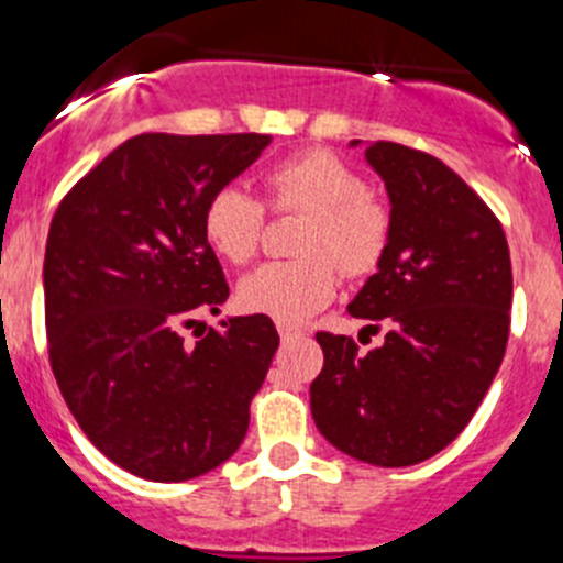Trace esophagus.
<instances>
[{
  "label": "esophagus",
  "mask_w": 563,
  "mask_h": 563,
  "mask_svg": "<svg viewBox=\"0 0 563 563\" xmlns=\"http://www.w3.org/2000/svg\"><path fill=\"white\" fill-rule=\"evenodd\" d=\"M277 332H280L283 341H291V338H302L305 330L297 324H288V321H277Z\"/></svg>",
  "instance_id": "34e87169"
}]
</instances>
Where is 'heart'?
Masks as SVG:
<instances>
[{
    "instance_id": "1",
    "label": "heart",
    "mask_w": 563,
    "mask_h": 563,
    "mask_svg": "<svg viewBox=\"0 0 563 563\" xmlns=\"http://www.w3.org/2000/svg\"><path fill=\"white\" fill-rule=\"evenodd\" d=\"M272 209L308 214L297 261H272L239 283V299L253 313L302 321L324 308L338 288V269L368 275L390 242V214L349 165L327 151H305L266 170ZM264 231V206L239 187H222L203 209V233L217 255L247 264Z\"/></svg>"
}]
</instances>
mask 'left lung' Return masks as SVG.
Instances as JSON below:
<instances>
[{"instance_id": "8db88e82", "label": "left lung", "mask_w": 563, "mask_h": 563, "mask_svg": "<svg viewBox=\"0 0 563 563\" xmlns=\"http://www.w3.org/2000/svg\"><path fill=\"white\" fill-rule=\"evenodd\" d=\"M365 162L385 181L390 242L349 313L385 321L387 335L357 352L352 338L319 332L324 368L310 385V412L343 454L407 467L456 440L498 374L509 341V244L487 203L434 156L371 143Z\"/></svg>"}]
</instances>
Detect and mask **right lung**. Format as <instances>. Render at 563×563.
Returning <instances> with one entry per match:
<instances>
[{
  "label": "right lung",
  "instance_id": "right-lung-1",
  "mask_svg": "<svg viewBox=\"0 0 563 563\" xmlns=\"http://www.w3.org/2000/svg\"><path fill=\"white\" fill-rule=\"evenodd\" d=\"M269 134H140L63 198L43 261L48 360L81 432L148 482H189L231 460L277 352L269 316L220 313L228 283L203 209Z\"/></svg>",
  "mask_w": 563,
  "mask_h": 563
}]
</instances>
